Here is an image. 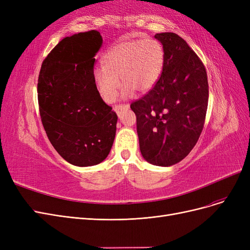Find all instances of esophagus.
I'll list each match as a JSON object with an SVG mask.
<instances>
[{"label":"esophagus","mask_w":250,"mask_h":250,"mask_svg":"<svg viewBox=\"0 0 250 250\" xmlns=\"http://www.w3.org/2000/svg\"><path fill=\"white\" fill-rule=\"evenodd\" d=\"M129 108V105L127 104H119V105H115V107H113V110L117 112V115L120 117L121 113H122V110L128 109Z\"/></svg>","instance_id":"obj_1"}]
</instances>
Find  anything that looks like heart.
I'll use <instances>...</instances> for the list:
<instances>
[{"label": "heart", "mask_w": 250, "mask_h": 250, "mask_svg": "<svg viewBox=\"0 0 250 250\" xmlns=\"http://www.w3.org/2000/svg\"><path fill=\"white\" fill-rule=\"evenodd\" d=\"M165 63L162 43L153 39L124 41L111 47L102 57V66L93 73L94 85L105 102H111L118 87V76L123 84L121 93L129 96L137 89L148 92L160 79Z\"/></svg>", "instance_id": "1"}]
</instances>
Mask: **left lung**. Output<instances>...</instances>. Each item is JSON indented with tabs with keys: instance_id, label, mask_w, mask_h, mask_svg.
<instances>
[{
	"instance_id": "1",
	"label": "left lung",
	"mask_w": 250,
	"mask_h": 250,
	"mask_svg": "<svg viewBox=\"0 0 250 250\" xmlns=\"http://www.w3.org/2000/svg\"><path fill=\"white\" fill-rule=\"evenodd\" d=\"M165 63L155 85L130 108L137 116L140 150L145 160L169 167L191 152L203 129L208 102L206 67L175 33L154 35Z\"/></svg>"
}]
</instances>
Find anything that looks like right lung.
Here are the masks:
<instances>
[{
	"label": "right lung",
	"mask_w": 250,
	"mask_h": 250,
	"mask_svg": "<svg viewBox=\"0 0 250 250\" xmlns=\"http://www.w3.org/2000/svg\"><path fill=\"white\" fill-rule=\"evenodd\" d=\"M102 42L97 30L64 37L44 58L37 83L48 139L63 160L78 167L103 162L116 137L117 113L93 80L94 57Z\"/></svg>",
	"instance_id": "add662e5"
}]
</instances>
